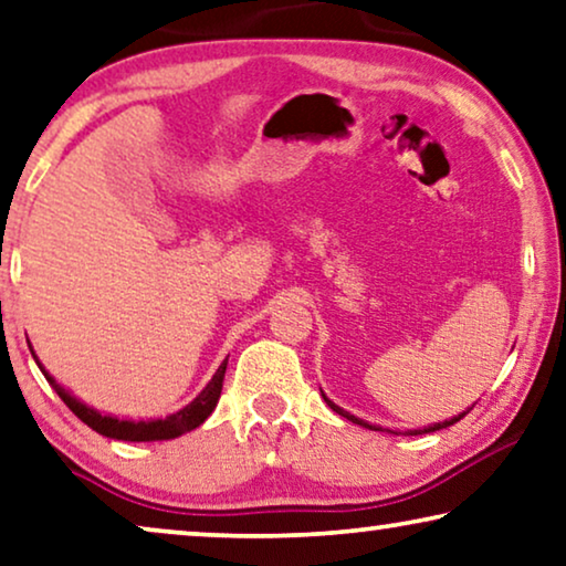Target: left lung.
Returning <instances> with one entry per match:
<instances>
[{
	"instance_id": "1",
	"label": "left lung",
	"mask_w": 566,
	"mask_h": 566,
	"mask_svg": "<svg viewBox=\"0 0 566 566\" xmlns=\"http://www.w3.org/2000/svg\"><path fill=\"white\" fill-rule=\"evenodd\" d=\"M325 401H327V407H331L333 411H337V415H340V417H345V419H350V421H356V424H360V427H370V424H366V421H364V419L353 417V415H348V411H343L340 407H335V403H333L331 399H325ZM462 417H465V415H460V417H452L450 421H440V424H434V427H427V429H424V432H437V429H444V427H450V424H454V421H460ZM370 429H376V427H370Z\"/></svg>"
}]
</instances>
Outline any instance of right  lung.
<instances>
[{"mask_svg":"<svg viewBox=\"0 0 566 566\" xmlns=\"http://www.w3.org/2000/svg\"><path fill=\"white\" fill-rule=\"evenodd\" d=\"M226 364H229V358L223 360L221 368L216 370V376L210 378V384L188 403V407L177 411V415H170L165 419H155V421H119L114 417H101L98 411L86 407V403L75 401L73 396L67 394L53 376H48L45 370H42V374H45L48 384L53 386L55 394L65 401V407L71 409L73 415L83 421V424H88L91 429H94V432L112 437V440H124V442H155V440H175V437H180L185 432H190V429L200 427L202 421L210 417V411L216 409L218 399H221Z\"/></svg>","mask_w":566,"mask_h":566,"instance_id":"1","label":"right lung"}]
</instances>
